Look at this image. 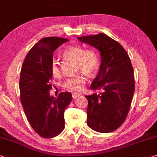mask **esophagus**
Masks as SVG:
<instances>
[{
    "label": "esophagus",
    "instance_id": "esophagus-1",
    "mask_svg": "<svg viewBox=\"0 0 157 157\" xmlns=\"http://www.w3.org/2000/svg\"><path fill=\"white\" fill-rule=\"evenodd\" d=\"M79 96H80V94H78V93H73V94H72V98H73V99H74V100H75V99H76V98H78Z\"/></svg>",
    "mask_w": 157,
    "mask_h": 157
}]
</instances>
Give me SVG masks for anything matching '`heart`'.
<instances>
[{
    "label": "heart",
    "instance_id": "1",
    "mask_svg": "<svg viewBox=\"0 0 157 157\" xmlns=\"http://www.w3.org/2000/svg\"><path fill=\"white\" fill-rule=\"evenodd\" d=\"M62 55L67 59L77 62L78 68L88 75H95L100 66V59L98 54L93 50H85L83 48L77 46H69L62 52ZM50 70L53 76H59L60 67L57 59H54L51 62ZM86 83V78L82 75L68 78L64 82V86L72 91H81Z\"/></svg>",
    "mask_w": 157,
    "mask_h": 157
}]
</instances>
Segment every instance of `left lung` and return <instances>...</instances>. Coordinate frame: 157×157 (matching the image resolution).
<instances>
[{"instance_id":"obj_1","label":"left lung","mask_w":157,"mask_h":157,"mask_svg":"<svg viewBox=\"0 0 157 157\" xmlns=\"http://www.w3.org/2000/svg\"><path fill=\"white\" fill-rule=\"evenodd\" d=\"M98 49L101 64L91 84L93 90H102L88 99L87 124L93 131L110 132L119 128L128 113L135 90L133 68L122 45L104 33L77 37Z\"/></svg>"}]
</instances>
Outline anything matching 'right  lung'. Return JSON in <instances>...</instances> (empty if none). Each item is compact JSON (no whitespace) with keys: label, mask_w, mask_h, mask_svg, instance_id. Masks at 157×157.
I'll return each mask as SVG.
<instances>
[{"label":"right lung","mask_w":157,"mask_h":157,"mask_svg":"<svg viewBox=\"0 0 157 157\" xmlns=\"http://www.w3.org/2000/svg\"><path fill=\"white\" fill-rule=\"evenodd\" d=\"M68 39L42 38L31 48L21 67L20 100L32 128L44 138L58 136L64 129V109L72 100L69 92L50 96V70L53 52Z\"/></svg>","instance_id":"right-lung-1"}]
</instances>
